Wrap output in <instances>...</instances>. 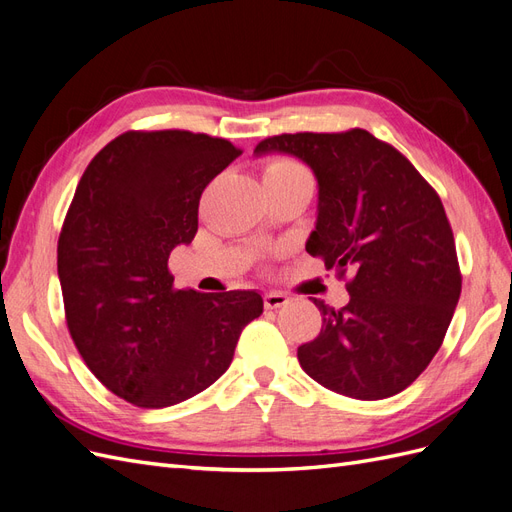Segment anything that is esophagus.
<instances>
[{
    "label": "esophagus",
    "mask_w": 512,
    "mask_h": 512,
    "mask_svg": "<svg viewBox=\"0 0 512 512\" xmlns=\"http://www.w3.org/2000/svg\"><path fill=\"white\" fill-rule=\"evenodd\" d=\"M290 299L286 297L284 292H267L265 294V307L267 309H277V307H284Z\"/></svg>",
    "instance_id": "esophagus-1"
}]
</instances>
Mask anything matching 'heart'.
<instances>
[{
    "label": "heart",
    "instance_id": "b5f03b06",
    "mask_svg": "<svg viewBox=\"0 0 512 512\" xmlns=\"http://www.w3.org/2000/svg\"><path fill=\"white\" fill-rule=\"evenodd\" d=\"M305 173V168L292 160H273L265 168V177H282V175H294Z\"/></svg>",
    "mask_w": 512,
    "mask_h": 512
}]
</instances>
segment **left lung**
Returning a JSON list of instances; mask_svg holds the SVG:
<instances>
[{
  "label": "left lung",
  "mask_w": 512,
  "mask_h": 512,
  "mask_svg": "<svg viewBox=\"0 0 512 512\" xmlns=\"http://www.w3.org/2000/svg\"><path fill=\"white\" fill-rule=\"evenodd\" d=\"M286 153L314 170L318 218L305 250L354 273L342 309L314 299L322 329L297 350L309 378L352 399L410 386L436 356L461 294L451 224L436 190L367 130L280 134L254 156Z\"/></svg>",
  "instance_id": "left-lung-1"
}]
</instances>
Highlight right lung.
Listing matches in <instances>:
<instances>
[{"instance_id":"1","label":"right lung","mask_w":512,"mask_h":512,"mask_svg":"<svg viewBox=\"0 0 512 512\" xmlns=\"http://www.w3.org/2000/svg\"><path fill=\"white\" fill-rule=\"evenodd\" d=\"M241 156L226 138L126 132L89 162L57 243L68 329L108 391L138 408L198 395L262 314L254 290H175L168 256L192 243L207 183Z\"/></svg>"}]
</instances>
